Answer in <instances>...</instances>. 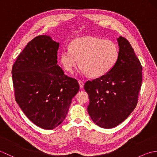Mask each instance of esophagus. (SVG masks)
I'll return each mask as SVG.
<instances>
[{"label": "esophagus", "instance_id": "obj_1", "mask_svg": "<svg viewBox=\"0 0 157 157\" xmlns=\"http://www.w3.org/2000/svg\"><path fill=\"white\" fill-rule=\"evenodd\" d=\"M78 83H79V86H80V88H84V82L82 81V80H79V81H78Z\"/></svg>", "mask_w": 157, "mask_h": 157}]
</instances>
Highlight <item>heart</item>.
I'll return each instance as SVG.
<instances>
[{
	"mask_svg": "<svg viewBox=\"0 0 157 157\" xmlns=\"http://www.w3.org/2000/svg\"><path fill=\"white\" fill-rule=\"evenodd\" d=\"M119 56V50L115 42L88 36L73 40L69 48L60 52L59 61L67 72L72 73L78 63L79 73L99 78L114 67Z\"/></svg>",
	"mask_w": 157,
	"mask_h": 157,
	"instance_id": "1",
	"label": "heart"
}]
</instances>
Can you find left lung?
<instances>
[{
	"instance_id": "8db88e82",
	"label": "left lung",
	"mask_w": 157,
	"mask_h": 157,
	"mask_svg": "<svg viewBox=\"0 0 157 157\" xmlns=\"http://www.w3.org/2000/svg\"><path fill=\"white\" fill-rule=\"evenodd\" d=\"M118 61L107 74L88 81V112L92 121L102 128H115L128 117L138 102L141 88L142 67L134 49L119 36Z\"/></svg>"
}]
</instances>
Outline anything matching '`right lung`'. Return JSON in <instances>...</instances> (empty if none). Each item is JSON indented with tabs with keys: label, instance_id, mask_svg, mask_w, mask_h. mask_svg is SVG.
I'll return each mask as SVG.
<instances>
[{
	"label": "right lung",
	"instance_id": "1",
	"mask_svg": "<svg viewBox=\"0 0 157 157\" xmlns=\"http://www.w3.org/2000/svg\"><path fill=\"white\" fill-rule=\"evenodd\" d=\"M59 47L50 36H38L26 45L12 68L16 102L32 123L44 129L61 124L79 90L78 81L57 65Z\"/></svg>",
	"mask_w": 157,
	"mask_h": 157
}]
</instances>
